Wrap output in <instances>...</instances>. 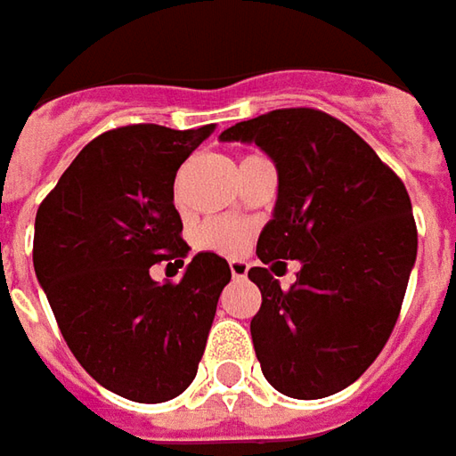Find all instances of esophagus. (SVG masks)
Returning a JSON list of instances; mask_svg holds the SVG:
<instances>
[{"label":"esophagus","mask_w":456,"mask_h":456,"mask_svg":"<svg viewBox=\"0 0 456 456\" xmlns=\"http://www.w3.org/2000/svg\"><path fill=\"white\" fill-rule=\"evenodd\" d=\"M229 270H232V277H247L249 265L242 262V259H232V262H229Z\"/></svg>","instance_id":"1"}]
</instances>
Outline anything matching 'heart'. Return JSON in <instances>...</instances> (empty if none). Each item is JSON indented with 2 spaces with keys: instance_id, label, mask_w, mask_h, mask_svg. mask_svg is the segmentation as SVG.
Here are the masks:
<instances>
[{
  "instance_id": "heart-1",
  "label": "heart",
  "mask_w": 456,
  "mask_h": 456,
  "mask_svg": "<svg viewBox=\"0 0 456 456\" xmlns=\"http://www.w3.org/2000/svg\"><path fill=\"white\" fill-rule=\"evenodd\" d=\"M247 240H249V224H244L240 219H227V216L207 219L194 237L199 249L216 252V255H240L247 247Z\"/></svg>"
}]
</instances>
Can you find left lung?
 Listing matches in <instances>:
<instances>
[{"instance_id": "left-lung-1", "label": "left lung", "mask_w": 456, "mask_h": 456, "mask_svg": "<svg viewBox=\"0 0 456 456\" xmlns=\"http://www.w3.org/2000/svg\"><path fill=\"white\" fill-rule=\"evenodd\" d=\"M219 138L275 161L262 265L300 259L290 290L267 267L249 270L262 292L249 325L262 373L292 399L338 394L376 361L399 318L416 262L406 186L361 135L315 108L270 110Z\"/></svg>"}]
</instances>
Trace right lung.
Returning <instances> with one entry per match:
<instances>
[{
	"label": "right lung",
	"instance_id": "obj_1",
	"mask_svg": "<svg viewBox=\"0 0 456 456\" xmlns=\"http://www.w3.org/2000/svg\"><path fill=\"white\" fill-rule=\"evenodd\" d=\"M214 126L113 128L75 156L35 219V275L80 366L108 391L161 403L194 381L227 259L199 252L179 282L156 262L183 265L174 179Z\"/></svg>",
	"mask_w": 456,
	"mask_h": 456
}]
</instances>
